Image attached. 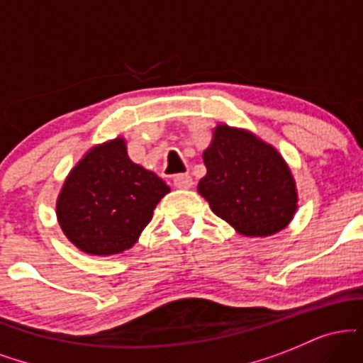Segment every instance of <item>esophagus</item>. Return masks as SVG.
Masks as SVG:
<instances>
[{"mask_svg": "<svg viewBox=\"0 0 363 363\" xmlns=\"http://www.w3.org/2000/svg\"><path fill=\"white\" fill-rule=\"evenodd\" d=\"M174 186L179 187V189H189L193 186V179H191L189 174H177L174 177Z\"/></svg>", "mask_w": 363, "mask_h": 363, "instance_id": "34e87169", "label": "esophagus"}]
</instances>
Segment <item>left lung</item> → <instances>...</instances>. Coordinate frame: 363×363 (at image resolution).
<instances>
[{
	"mask_svg": "<svg viewBox=\"0 0 363 363\" xmlns=\"http://www.w3.org/2000/svg\"><path fill=\"white\" fill-rule=\"evenodd\" d=\"M203 162L206 176L198 193L240 235L278 234L294 220L298 208L294 174L281 153L249 129L218 124Z\"/></svg>",
	"mask_w": 363,
	"mask_h": 363,
	"instance_id": "8db88e82",
	"label": "left lung"
}]
</instances>
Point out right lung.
<instances>
[{"label":"right lung","instance_id":"add662e5","mask_svg":"<svg viewBox=\"0 0 363 363\" xmlns=\"http://www.w3.org/2000/svg\"><path fill=\"white\" fill-rule=\"evenodd\" d=\"M170 187L128 157L118 136L95 145L69 170L56 201L62 234L90 256L131 249Z\"/></svg>","mask_w":363,"mask_h":363}]
</instances>
